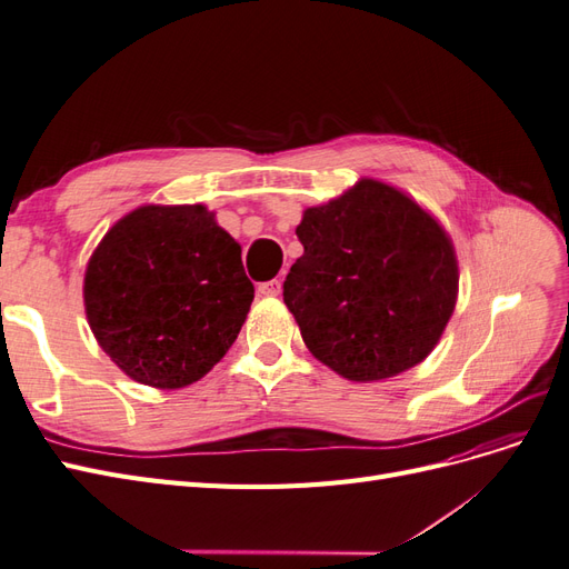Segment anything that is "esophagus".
<instances>
[{"label":"esophagus","mask_w":569,"mask_h":569,"mask_svg":"<svg viewBox=\"0 0 569 569\" xmlns=\"http://www.w3.org/2000/svg\"><path fill=\"white\" fill-rule=\"evenodd\" d=\"M280 291H282V282L280 280H270V282L258 284V295H261V297H278Z\"/></svg>","instance_id":"1"}]
</instances>
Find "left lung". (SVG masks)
Instances as JSON below:
<instances>
[{"instance_id":"8db88e82","label":"left lung","mask_w":569,"mask_h":569,"mask_svg":"<svg viewBox=\"0 0 569 569\" xmlns=\"http://www.w3.org/2000/svg\"><path fill=\"white\" fill-rule=\"evenodd\" d=\"M284 303L303 343L351 382L401 375L435 351L458 301L451 234L399 187L360 178L297 228Z\"/></svg>"}]
</instances>
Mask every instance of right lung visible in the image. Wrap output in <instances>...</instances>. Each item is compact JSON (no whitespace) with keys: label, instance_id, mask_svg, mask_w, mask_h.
Returning <instances> with one entry per match:
<instances>
[{"label":"right lung","instance_id":"obj_1","mask_svg":"<svg viewBox=\"0 0 569 569\" xmlns=\"http://www.w3.org/2000/svg\"><path fill=\"white\" fill-rule=\"evenodd\" d=\"M82 301L97 343L130 380L182 389L228 353L253 284L242 247L203 203H144L101 237Z\"/></svg>","mask_w":569,"mask_h":569}]
</instances>
